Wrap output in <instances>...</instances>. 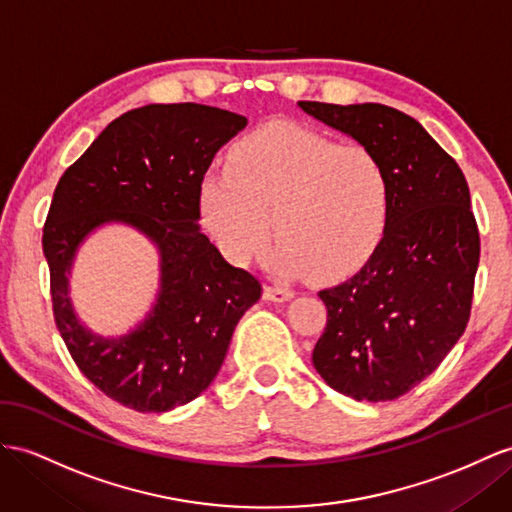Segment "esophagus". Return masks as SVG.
<instances>
[{"mask_svg":"<svg viewBox=\"0 0 512 512\" xmlns=\"http://www.w3.org/2000/svg\"><path fill=\"white\" fill-rule=\"evenodd\" d=\"M264 298H266V300H272V303H285V300L294 298V292L287 290V287L268 285V287H264Z\"/></svg>","mask_w":512,"mask_h":512,"instance_id":"obj_1","label":"esophagus"}]
</instances>
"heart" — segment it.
Here are the masks:
<instances>
[{
    "instance_id": "heart-1",
    "label": "heart",
    "mask_w": 512,
    "mask_h": 512,
    "mask_svg": "<svg viewBox=\"0 0 512 512\" xmlns=\"http://www.w3.org/2000/svg\"><path fill=\"white\" fill-rule=\"evenodd\" d=\"M199 209L229 261L246 266L279 246L281 277L313 272L329 281L359 270L381 244L391 214V177L365 144H339L318 131L270 123L231 151V170L203 177Z\"/></svg>"
}]
</instances>
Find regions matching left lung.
<instances>
[{
    "mask_svg": "<svg viewBox=\"0 0 512 512\" xmlns=\"http://www.w3.org/2000/svg\"><path fill=\"white\" fill-rule=\"evenodd\" d=\"M298 108L374 149L391 177L381 244L355 277L318 294L326 329L313 368L344 396L396 400L439 368L469 320L480 235L465 175L422 125L383 103Z\"/></svg>",
    "mask_w": 512,
    "mask_h": 512,
    "instance_id": "8db88e82",
    "label": "left lung"
}]
</instances>
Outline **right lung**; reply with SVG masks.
<instances>
[{"label":"right lung","instance_id":"right-lung-1","mask_svg":"<svg viewBox=\"0 0 512 512\" xmlns=\"http://www.w3.org/2000/svg\"><path fill=\"white\" fill-rule=\"evenodd\" d=\"M240 114L201 103H151L101 131L60 177L43 229L56 326L73 361L108 398L140 413L188 404L214 381L231 335L259 296L201 233L199 188L222 144L246 127ZM125 224L161 255L150 313L119 338L76 318L68 277L97 228Z\"/></svg>","mask_w":512,"mask_h":512}]
</instances>
